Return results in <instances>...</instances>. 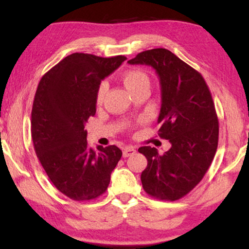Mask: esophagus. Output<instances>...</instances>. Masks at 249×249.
I'll list each match as a JSON object with an SVG mask.
<instances>
[{
  "mask_svg": "<svg viewBox=\"0 0 249 249\" xmlns=\"http://www.w3.org/2000/svg\"><path fill=\"white\" fill-rule=\"evenodd\" d=\"M136 153V149L132 147V146H127V147L124 148V153H122V155H124V158H129V156L134 155Z\"/></svg>",
  "mask_w": 249,
  "mask_h": 249,
  "instance_id": "34e87169",
  "label": "esophagus"
}]
</instances>
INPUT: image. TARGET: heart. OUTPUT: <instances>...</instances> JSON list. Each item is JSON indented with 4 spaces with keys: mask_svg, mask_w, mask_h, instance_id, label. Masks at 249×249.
I'll list each match as a JSON object with an SVG mask.
<instances>
[{
    "mask_svg": "<svg viewBox=\"0 0 249 249\" xmlns=\"http://www.w3.org/2000/svg\"><path fill=\"white\" fill-rule=\"evenodd\" d=\"M122 81L130 93H135V91L144 89V88L149 89V85H151V79H149L148 74L141 69H130L125 71L122 76ZM107 93V84L102 83L96 94V102L98 104L104 101Z\"/></svg>",
    "mask_w": 249,
    "mask_h": 249,
    "instance_id": "b5f03b06",
    "label": "heart"
}]
</instances>
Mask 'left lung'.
I'll return each mask as SVG.
<instances>
[{
  "mask_svg": "<svg viewBox=\"0 0 249 249\" xmlns=\"http://www.w3.org/2000/svg\"><path fill=\"white\" fill-rule=\"evenodd\" d=\"M129 64L151 66L161 84L159 136L171 142L163 155L151 146L138 149L147 159L142 188L161 200H177L198 185L219 142V120L205 80L198 71L165 49L138 53Z\"/></svg>",
  "mask_w": 249,
  "mask_h": 249,
  "instance_id": "left-lung-1",
  "label": "left lung"
}]
</instances>
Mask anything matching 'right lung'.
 Listing matches in <instances>:
<instances>
[{"label": "right lung", "mask_w": 249, "mask_h": 249, "mask_svg": "<svg viewBox=\"0 0 249 249\" xmlns=\"http://www.w3.org/2000/svg\"><path fill=\"white\" fill-rule=\"evenodd\" d=\"M127 57L73 53L40 79L32 110V138L47 177L78 202L103 195L122 152L115 145L88 147L85 124L96 113L101 81Z\"/></svg>", "instance_id": "add662e5"}]
</instances>
